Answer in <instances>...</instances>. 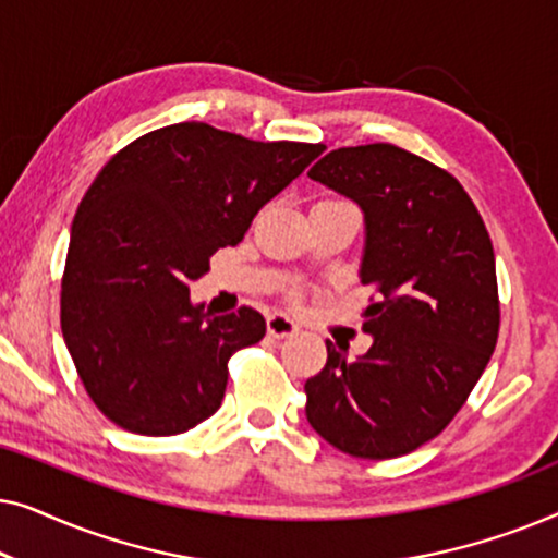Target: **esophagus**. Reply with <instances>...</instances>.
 I'll return each mask as SVG.
<instances>
[{
    "label": "esophagus",
    "instance_id": "esophagus-1",
    "mask_svg": "<svg viewBox=\"0 0 558 558\" xmlns=\"http://www.w3.org/2000/svg\"><path fill=\"white\" fill-rule=\"evenodd\" d=\"M266 330H269L271 338H292L296 332V325L294 319L281 315V312H274V315L266 317Z\"/></svg>",
    "mask_w": 558,
    "mask_h": 558
}]
</instances>
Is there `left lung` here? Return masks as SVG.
Returning <instances> with one entry per match:
<instances>
[{"label":"left lung","mask_w":558,"mask_h":558,"mask_svg":"<svg viewBox=\"0 0 558 558\" xmlns=\"http://www.w3.org/2000/svg\"><path fill=\"white\" fill-rule=\"evenodd\" d=\"M310 178L361 205V357L327 340L304 384L307 422L340 452L391 460L445 432L490 361L500 330L490 235L452 174L393 144L340 147Z\"/></svg>","instance_id":"obj_1"}]
</instances>
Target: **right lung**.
<instances>
[{
	"mask_svg": "<svg viewBox=\"0 0 558 558\" xmlns=\"http://www.w3.org/2000/svg\"><path fill=\"white\" fill-rule=\"evenodd\" d=\"M323 144L254 142L182 121L117 151L75 210L60 327L98 411L172 437L223 401L228 357L266 335L256 310L210 315L190 281L235 246Z\"/></svg>",
	"mask_w": 558,
	"mask_h": 558,
	"instance_id": "add662e5",
	"label": "right lung"
}]
</instances>
